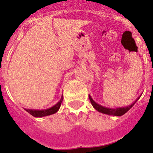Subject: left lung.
I'll return each mask as SVG.
<instances>
[{"label":"left lung","mask_w":153,"mask_h":153,"mask_svg":"<svg viewBox=\"0 0 153 153\" xmlns=\"http://www.w3.org/2000/svg\"><path fill=\"white\" fill-rule=\"evenodd\" d=\"M141 95L135 101V102H133V103H132V104L129 105L128 106H125V107H119V108H107V107H104V106H102L101 105L96 103L95 101L93 100L92 98H91L90 95H88V97H89L90 102H91L92 106L98 111H99V112H101V113L106 114V115H114V116H121V115H123L125 113H126V112L130 109V108H132V106L135 105V102L139 100V98L141 97Z\"/></svg>","instance_id":"8db88e82"}]
</instances>
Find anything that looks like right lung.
<instances>
[{"label": "right lung", "instance_id": "obj_1", "mask_svg": "<svg viewBox=\"0 0 153 153\" xmlns=\"http://www.w3.org/2000/svg\"><path fill=\"white\" fill-rule=\"evenodd\" d=\"M63 101V95L61 98L60 101L57 103V104L54 105V106L51 107V108H47V109L44 110H35V109H27V108H25V111H27L28 113H30V115H33L34 117H36V118H41V117L47 116V115H52V114L56 113L57 111H58V109L60 108V106L62 105V102Z\"/></svg>", "mask_w": 153, "mask_h": 153}]
</instances>
